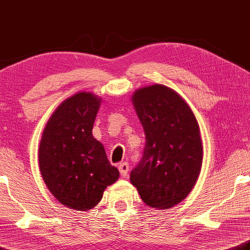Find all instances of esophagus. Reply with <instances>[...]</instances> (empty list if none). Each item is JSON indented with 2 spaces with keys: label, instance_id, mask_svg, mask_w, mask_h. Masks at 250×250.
<instances>
[{
  "label": "esophagus",
  "instance_id": "34e87169",
  "mask_svg": "<svg viewBox=\"0 0 250 250\" xmlns=\"http://www.w3.org/2000/svg\"><path fill=\"white\" fill-rule=\"evenodd\" d=\"M118 169L122 177H126V174L129 172V164L128 163H120L118 166Z\"/></svg>",
  "mask_w": 250,
  "mask_h": 250
}]
</instances>
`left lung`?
<instances>
[{
  "instance_id": "obj_1",
  "label": "left lung",
  "mask_w": 250,
  "mask_h": 250,
  "mask_svg": "<svg viewBox=\"0 0 250 250\" xmlns=\"http://www.w3.org/2000/svg\"><path fill=\"white\" fill-rule=\"evenodd\" d=\"M131 100L146 143L130 181L147 206L169 209L188 197L202 170L198 122L188 103L166 85L141 87Z\"/></svg>"
}]
</instances>
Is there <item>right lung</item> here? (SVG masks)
Listing matches in <instances>:
<instances>
[{"label": "right lung", "instance_id": "right-lung-1", "mask_svg": "<svg viewBox=\"0 0 250 250\" xmlns=\"http://www.w3.org/2000/svg\"><path fill=\"white\" fill-rule=\"evenodd\" d=\"M101 97L78 92L53 112L39 145V168L48 190L63 206L78 211L94 208L107 187L119 179L92 130Z\"/></svg>", "mask_w": 250, "mask_h": 250}]
</instances>
